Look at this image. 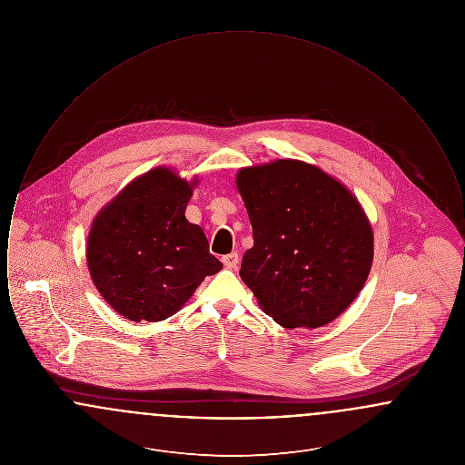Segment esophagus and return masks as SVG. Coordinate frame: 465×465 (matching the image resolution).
Returning <instances> with one entry per match:
<instances>
[{"mask_svg":"<svg viewBox=\"0 0 465 465\" xmlns=\"http://www.w3.org/2000/svg\"><path fill=\"white\" fill-rule=\"evenodd\" d=\"M223 265L226 266V268H230V270L237 268V265H239V254H237V252H232V254L223 256Z\"/></svg>","mask_w":465,"mask_h":465,"instance_id":"obj_1","label":"esophagus"}]
</instances>
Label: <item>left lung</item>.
<instances>
[{
  "label": "left lung",
  "instance_id": "left-lung-1",
  "mask_svg": "<svg viewBox=\"0 0 465 465\" xmlns=\"http://www.w3.org/2000/svg\"><path fill=\"white\" fill-rule=\"evenodd\" d=\"M252 226L241 277L282 328H321L351 307L373 265V228L336 177L294 158L239 169Z\"/></svg>",
  "mask_w": 465,
  "mask_h": 465
}]
</instances>
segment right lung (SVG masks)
I'll use <instances>...</instances> for the list:
<instances>
[{
    "label": "right lung",
    "instance_id": "obj_1",
    "mask_svg": "<svg viewBox=\"0 0 465 465\" xmlns=\"http://www.w3.org/2000/svg\"><path fill=\"white\" fill-rule=\"evenodd\" d=\"M199 184L160 165L124 186L90 224V279L111 309L141 322L163 321L184 307L223 263L209 252L186 205Z\"/></svg>",
    "mask_w": 465,
    "mask_h": 465
}]
</instances>
